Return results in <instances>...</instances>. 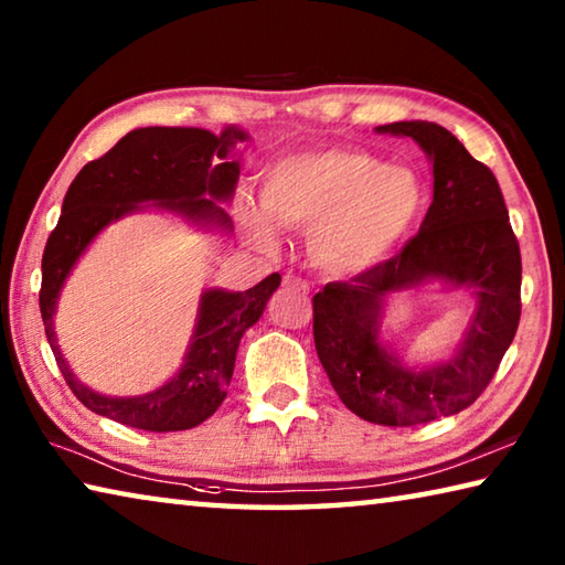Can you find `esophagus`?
<instances>
[{
  "label": "esophagus",
  "instance_id": "esophagus-1",
  "mask_svg": "<svg viewBox=\"0 0 565 565\" xmlns=\"http://www.w3.org/2000/svg\"><path fill=\"white\" fill-rule=\"evenodd\" d=\"M284 286H289V289H296V291H301V294L309 291V284H306L301 276H294V274H286L284 276Z\"/></svg>",
  "mask_w": 565,
  "mask_h": 565
}]
</instances>
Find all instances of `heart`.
Wrapping results in <instances>:
<instances>
[{
  "mask_svg": "<svg viewBox=\"0 0 565 565\" xmlns=\"http://www.w3.org/2000/svg\"><path fill=\"white\" fill-rule=\"evenodd\" d=\"M262 209H244L254 242L269 246L274 226L309 228L313 264L356 274L394 248L420 214L424 186L414 171L381 164L349 147L294 151L271 161L259 179Z\"/></svg>",
  "mask_w": 565,
  "mask_h": 565,
  "instance_id": "heart-1",
  "label": "heart"
}]
</instances>
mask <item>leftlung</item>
I'll return each instance as SVG.
<instances>
[{
    "mask_svg": "<svg viewBox=\"0 0 565 565\" xmlns=\"http://www.w3.org/2000/svg\"><path fill=\"white\" fill-rule=\"evenodd\" d=\"M381 134L418 141L434 161V202L418 234L386 262L313 296V343L349 411L379 426H418L458 414L491 384L521 319V248L493 171L434 121H394ZM428 278L466 285L477 311L457 356L414 372L377 341L385 296Z\"/></svg>",
    "mask_w": 565,
    "mask_h": 565,
    "instance_id": "8db88e82",
    "label": "left lung"
}]
</instances>
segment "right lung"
Returning <instances> with one entry per match:
<instances>
[{"label": "right lung", "instance_id": "obj_1", "mask_svg": "<svg viewBox=\"0 0 565 565\" xmlns=\"http://www.w3.org/2000/svg\"><path fill=\"white\" fill-rule=\"evenodd\" d=\"M244 139L246 134L236 127L218 137L191 127L134 129L74 177L60 222L44 246L40 311L66 386L94 414L141 431H186L204 424L226 398L238 341L259 321L269 296L279 289V274L266 276L248 291H206L184 366L164 386L137 398L99 396L79 384L56 347L52 317L62 284L84 248L104 226L137 212L139 204L151 202L196 222L232 228L216 202L234 194L238 161H228V151Z\"/></svg>", "mask_w": 565, "mask_h": 565}]
</instances>
